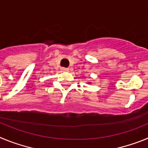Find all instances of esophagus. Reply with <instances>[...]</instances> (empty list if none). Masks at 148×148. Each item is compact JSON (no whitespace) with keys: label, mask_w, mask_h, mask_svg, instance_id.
Here are the masks:
<instances>
[{"label":"esophagus","mask_w":148,"mask_h":148,"mask_svg":"<svg viewBox=\"0 0 148 148\" xmlns=\"http://www.w3.org/2000/svg\"><path fill=\"white\" fill-rule=\"evenodd\" d=\"M69 70H70V69H69V68H65V67L61 68V71H63V72H68Z\"/></svg>","instance_id":"obj_1"}]
</instances>
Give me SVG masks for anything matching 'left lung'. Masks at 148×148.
Wrapping results in <instances>:
<instances>
[{
  "instance_id": "8db88e82",
  "label": "left lung",
  "mask_w": 148,
  "mask_h": 148,
  "mask_svg": "<svg viewBox=\"0 0 148 148\" xmlns=\"http://www.w3.org/2000/svg\"><path fill=\"white\" fill-rule=\"evenodd\" d=\"M87 84H91V83H90V82H88V83H87Z\"/></svg>"
}]
</instances>
